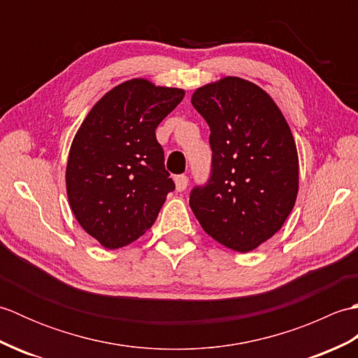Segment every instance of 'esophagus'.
<instances>
[{
  "label": "esophagus",
  "mask_w": 358,
  "mask_h": 358,
  "mask_svg": "<svg viewBox=\"0 0 358 358\" xmlns=\"http://www.w3.org/2000/svg\"><path fill=\"white\" fill-rule=\"evenodd\" d=\"M187 183H189V178L186 175H177V177H175V187H177L178 192H183L187 187Z\"/></svg>",
  "instance_id": "34e87169"
}]
</instances>
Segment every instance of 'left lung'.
Listing matches in <instances>:
<instances>
[{"instance_id":"left-lung-1","label":"left lung","mask_w":358,"mask_h":358,"mask_svg":"<svg viewBox=\"0 0 358 358\" xmlns=\"http://www.w3.org/2000/svg\"><path fill=\"white\" fill-rule=\"evenodd\" d=\"M192 106L206 120L210 177L189 204L220 245L249 252L286 222L299 192V155L272 98L254 83L226 77L199 87Z\"/></svg>"}]
</instances>
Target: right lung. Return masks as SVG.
<instances>
[{
    "label": "right lung",
    "instance_id": "1",
    "mask_svg": "<svg viewBox=\"0 0 358 358\" xmlns=\"http://www.w3.org/2000/svg\"><path fill=\"white\" fill-rule=\"evenodd\" d=\"M183 89L144 78L121 83L98 101L72 141L66 189L80 226L106 249L140 238L175 189L155 129Z\"/></svg>",
    "mask_w": 358,
    "mask_h": 358
}]
</instances>
